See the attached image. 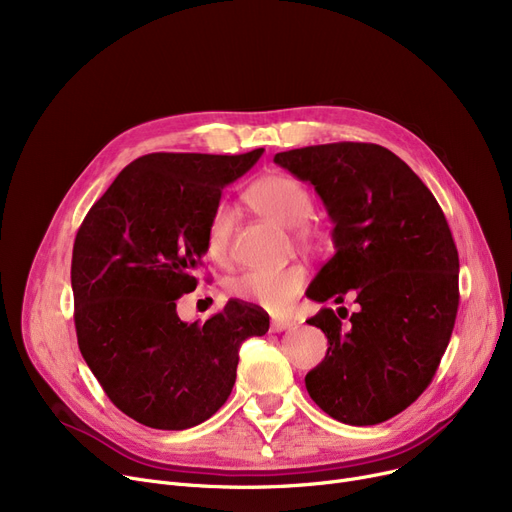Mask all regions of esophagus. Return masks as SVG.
<instances>
[{
	"label": "esophagus",
	"instance_id": "1",
	"mask_svg": "<svg viewBox=\"0 0 512 512\" xmlns=\"http://www.w3.org/2000/svg\"><path fill=\"white\" fill-rule=\"evenodd\" d=\"M294 324L288 319H274L272 321V332H284V330H290Z\"/></svg>",
	"mask_w": 512,
	"mask_h": 512
}]
</instances>
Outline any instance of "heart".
<instances>
[{
    "label": "heart",
    "mask_w": 512,
    "mask_h": 512,
    "mask_svg": "<svg viewBox=\"0 0 512 512\" xmlns=\"http://www.w3.org/2000/svg\"><path fill=\"white\" fill-rule=\"evenodd\" d=\"M247 203L265 218L284 228H294L303 245H313L319 232L307 222L313 211V199L307 188L286 174H267L249 186ZM236 215L232 207L218 205L213 209L205 245L215 261H226L232 247ZM307 274L301 265H288L282 270H251L230 282V294L240 301L257 305L270 313H284L290 309L305 286Z\"/></svg>",
    "instance_id": "1"
}]
</instances>
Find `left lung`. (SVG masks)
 <instances>
[{
    "label": "left lung",
    "mask_w": 512,
    "mask_h": 512,
    "mask_svg": "<svg viewBox=\"0 0 512 512\" xmlns=\"http://www.w3.org/2000/svg\"><path fill=\"white\" fill-rule=\"evenodd\" d=\"M313 184L334 224V257L307 288L315 303L359 309L342 326L330 307L307 319L328 353L305 375L315 405L348 425L405 411L432 382L459 309V253L421 178L386 147L330 143L276 153ZM344 319V317H342Z\"/></svg>",
    "instance_id": "left-lung-1"
}]
</instances>
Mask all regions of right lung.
I'll return each mask as SVG.
<instances>
[{
    "mask_svg": "<svg viewBox=\"0 0 512 512\" xmlns=\"http://www.w3.org/2000/svg\"><path fill=\"white\" fill-rule=\"evenodd\" d=\"M261 153L143 155L76 232L78 348L114 405L147 427L186 429L209 419L232 392L240 344L270 328L263 309L236 299L205 324L176 313V301L197 288L222 191Z\"/></svg>",
    "mask_w": 512,
    "mask_h": 512,
    "instance_id": "add662e5",
    "label": "right lung"
}]
</instances>
